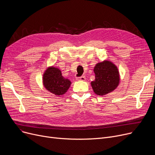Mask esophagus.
I'll return each instance as SVG.
<instances>
[{"label": "esophagus", "mask_w": 155, "mask_h": 155, "mask_svg": "<svg viewBox=\"0 0 155 155\" xmlns=\"http://www.w3.org/2000/svg\"><path fill=\"white\" fill-rule=\"evenodd\" d=\"M85 76H82V77H77L76 80L78 81H85Z\"/></svg>", "instance_id": "esophagus-1"}]
</instances>
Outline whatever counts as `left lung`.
<instances>
[{
    "mask_svg": "<svg viewBox=\"0 0 155 155\" xmlns=\"http://www.w3.org/2000/svg\"><path fill=\"white\" fill-rule=\"evenodd\" d=\"M95 79L91 82L95 94L104 95L114 90L119 83V74L115 64L109 61L97 63L94 69Z\"/></svg>",
    "mask_w": 155,
    "mask_h": 155,
    "instance_id": "1",
    "label": "left lung"
}]
</instances>
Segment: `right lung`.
I'll return each instance as SVG.
<instances>
[{
    "instance_id": "right-lung-1",
    "label": "right lung",
    "mask_w": 155,
    "mask_h": 155,
    "mask_svg": "<svg viewBox=\"0 0 155 155\" xmlns=\"http://www.w3.org/2000/svg\"><path fill=\"white\" fill-rule=\"evenodd\" d=\"M43 80L45 88L56 95H63L67 92L71 85L70 81L62 76L61 71L53 67L46 70Z\"/></svg>"
}]
</instances>
